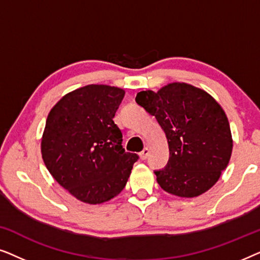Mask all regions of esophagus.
<instances>
[{
    "instance_id": "esophagus-1",
    "label": "esophagus",
    "mask_w": 260,
    "mask_h": 260,
    "mask_svg": "<svg viewBox=\"0 0 260 260\" xmlns=\"http://www.w3.org/2000/svg\"><path fill=\"white\" fill-rule=\"evenodd\" d=\"M149 152H150V150H149V148H144L143 150L140 152L141 159H147V157L149 156Z\"/></svg>"
}]
</instances>
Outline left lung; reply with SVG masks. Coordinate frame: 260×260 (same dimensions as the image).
<instances>
[{"instance_id": "obj_1", "label": "left lung", "mask_w": 260, "mask_h": 260, "mask_svg": "<svg viewBox=\"0 0 260 260\" xmlns=\"http://www.w3.org/2000/svg\"><path fill=\"white\" fill-rule=\"evenodd\" d=\"M136 103L155 116L168 140V163L154 170L162 189L194 198L214 186L233 148L221 106L207 92L184 83L138 92Z\"/></svg>"}]
</instances>
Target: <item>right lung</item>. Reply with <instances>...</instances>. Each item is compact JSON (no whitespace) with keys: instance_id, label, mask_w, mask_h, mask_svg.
I'll use <instances>...</instances> for the list:
<instances>
[{"instance_id":"add662e5","label":"right lung","mask_w":260,"mask_h":260,"mask_svg":"<svg viewBox=\"0 0 260 260\" xmlns=\"http://www.w3.org/2000/svg\"><path fill=\"white\" fill-rule=\"evenodd\" d=\"M124 94L118 87L87 85L60 99L46 120L45 165L60 186L86 204L118 195L138 159L124 150L113 122Z\"/></svg>"}]
</instances>
